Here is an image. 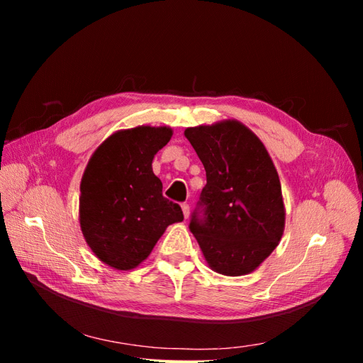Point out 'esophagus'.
Listing matches in <instances>:
<instances>
[{
	"instance_id": "esophagus-1",
	"label": "esophagus",
	"mask_w": 363,
	"mask_h": 363,
	"mask_svg": "<svg viewBox=\"0 0 363 363\" xmlns=\"http://www.w3.org/2000/svg\"><path fill=\"white\" fill-rule=\"evenodd\" d=\"M182 211H183V216L188 219L189 218V204H182Z\"/></svg>"
}]
</instances>
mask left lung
<instances>
[{
    "label": "left lung",
    "mask_w": 363,
    "mask_h": 363,
    "mask_svg": "<svg viewBox=\"0 0 363 363\" xmlns=\"http://www.w3.org/2000/svg\"><path fill=\"white\" fill-rule=\"evenodd\" d=\"M204 164V219L192 215L191 232L207 265L228 277L257 269L284 232L281 184L263 142L238 119L184 130Z\"/></svg>",
    "instance_id": "8db88e82"
}]
</instances>
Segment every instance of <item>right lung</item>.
Here are the masks:
<instances>
[{"label":"right lung","instance_id":"add662e5","mask_svg":"<svg viewBox=\"0 0 363 363\" xmlns=\"http://www.w3.org/2000/svg\"><path fill=\"white\" fill-rule=\"evenodd\" d=\"M172 138L167 125H138L107 136L86 164L79 223L86 244L118 271L139 267L168 225L183 221L179 204L162 195L152 159Z\"/></svg>","mask_w":363,"mask_h":363}]
</instances>
